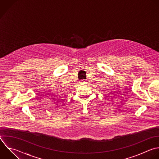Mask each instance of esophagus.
<instances>
[{
    "label": "esophagus",
    "mask_w": 159,
    "mask_h": 159,
    "mask_svg": "<svg viewBox=\"0 0 159 159\" xmlns=\"http://www.w3.org/2000/svg\"><path fill=\"white\" fill-rule=\"evenodd\" d=\"M80 83H81V84H86V81H85L84 80H83L81 81Z\"/></svg>",
    "instance_id": "1"
}]
</instances>
